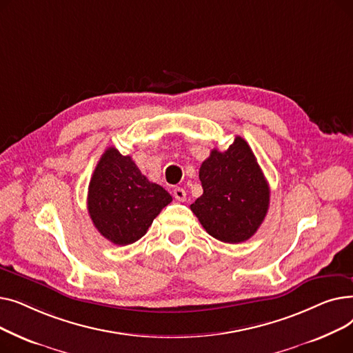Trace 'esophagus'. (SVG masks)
Instances as JSON below:
<instances>
[{
	"label": "esophagus",
	"mask_w": 353,
	"mask_h": 353,
	"mask_svg": "<svg viewBox=\"0 0 353 353\" xmlns=\"http://www.w3.org/2000/svg\"><path fill=\"white\" fill-rule=\"evenodd\" d=\"M173 194H174L176 200H179V201L186 200V192H184V189H181V188H176L173 190Z\"/></svg>",
	"instance_id": "34e87169"
}]
</instances>
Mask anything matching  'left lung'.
I'll use <instances>...</instances> for the list:
<instances>
[{"instance_id":"1","label":"left lung","mask_w":353,"mask_h":353,"mask_svg":"<svg viewBox=\"0 0 353 353\" xmlns=\"http://www.w3.org/2000/svg\"><path fill=\"white\" fill-rule=\"evenodd\" d=\"M203 194L190 206L201 226L225 243L250 239L266 217L270 189L250 145L236 136L228 150L213 148L199 170Z\"/></svg>"}]
</instances>
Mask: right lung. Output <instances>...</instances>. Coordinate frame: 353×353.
Here are the masks:
<instances>
[{"label": "right lung", "instance_id": "right-lung-1", "mask_svg": "<svg viewBox=\"0 0 353 353\" xmlns=\"http://www.w3.org/2000/svg\"><path fill=\"white\" fill-rule=\"evenodd\" d=\"M172 196L141 174L130 156L108 147L88 186L87 208L96 229L117 246L143 237Z\"/></svg>", "mask_w": 353, "mask_h": 353}]
</instances>
